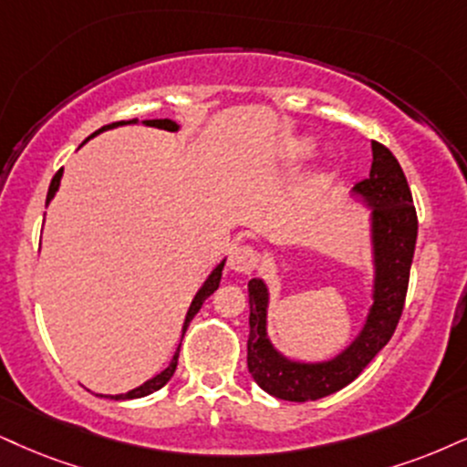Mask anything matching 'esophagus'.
Masks as SVG:
<instances>
[{
  "instance_id": "esophagus-1",
  "label": "esophagus",
  "mask_w": 467,
  "mask_h": 467,
  "mask_svg": "<svg viewBox=\"0 0 467 467\" xmlns=\"http://www.w3.org/2000/svg\"><path fill=\"white\" fill-rule=\"evenodd\" d=\"M257 262H260L257 251L246 244L235 246L232 255H229V268L235 270V273H251V270L257 266Z\"/></svg>"
}]
</instances>
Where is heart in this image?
<instances>
[{
  "instance_id": "1",
  "label": "heart",
  "mask_w": 467,
  "mask_h": 467,
  "mask_svg": "<svg viewBox=\"0 0 467 467\" xmlns=\"http://www.w3.org/2000/svg\"><path fill=\"white\" fill-rule=\"evenodd\" d=\"M314 153H316L314 138H307V136L295 138V140L287 142V147L284 149L281 162H284V166H287V169H296V166H301L307 162V160H312ZM336 177H337V172L333 166H329V164L320 166V169L312 175V180L307 182V188H305L307 199L314 201V199L322 197V194H325L327 190L336 183Z\"/></svg>"
}]
</instances>
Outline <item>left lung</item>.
Listing matches in <instances>:
<instances>
[{
    "label": "left lung",
    "instance_id": "1",
    "mask_svg": "<svg viewBox=\"0 0 467 467\" xmlns=\"http://www.w3.org/2000/svg\"><path fill=\"white\" fill-rule=\"evenodd\" d=\"M350 197L370 212L368 246L372 285L364 325L339 353L312 361L281 353L268 333L270 287L262 277L249 281L251 331L246 366L253 381L275 399L307 402L347 388L389 342L400 320L416 249L418 218L405 172L381 142L372 140L370 177L355 183Z\"/></svg>",
    "mask_w": 467,
    "mask_h": 467
}]
</instances>
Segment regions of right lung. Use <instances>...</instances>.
<instances>
[{"instance_id":"right-lung-1","label":"right lung","mask_w":467,"mask_h":467,"mask_svg":"<svg viewBox=\"0 0 467 467\" xmlns=\"http://www.w3.org/2000/svg\"><path fill=\"white\" fill-rule=\"evenodd\" d=\"M138 123H140V125H147V128H158V130H166V131H180V130H182V125H180V123H175V120H172V119H147V120H138V119H131V120H119V123H112V125H103L101 130H97L95 134H90L88 138H86V140L82 142V145H86V142H88L90 138L99 136L101 131H108V130H114V128H123V125H138ZM60 180H62V169L56 172V175H54V180H51V183H49V192H47V205L51 203V201H54L56 192H57V188H60ZM224 262H227V257H223V260L218 262L214 268H212V273L207 275V279L203 281V284H201V287H199V290H197V295H194L192 303H190V307H188V312H186V318H183V325H182V337H183V333H186V329H188L190 320H192L194 316H197V312H199V309H201V305L205 303V298L214 295V292L218 290V285H221V277H223V268H224ZM180 347H182V342H180ZM180 347H177L175 355H172L171 364L166 366L162 372H160V374H155V377L149 379V381H145V383H142V385H138V388L130 389V392H125V394H97V396H103V399H110V400H131V399H142V396H149V394L158 392L160 388H164V385L171 381V377H172V374H175L177 359H180Z\"/></svg>"}]
</instances>
